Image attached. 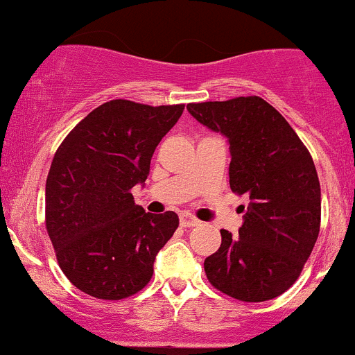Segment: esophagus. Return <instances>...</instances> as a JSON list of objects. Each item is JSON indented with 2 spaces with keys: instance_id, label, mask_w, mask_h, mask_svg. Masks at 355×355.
I'll use <instances>...</instances> for the list:
<instances>
[{
  "instance_id": "34e87169",
  "label": "esophagus",
  "mask_w": 355,
  "mask_h": 355,
  "mask_svg": "<svg viewBox=\"0 0 355 355\" xmlns=\"http://www.w3.org/2000/svg\"><path fill=\"white\" fill-rule=\"evenodd\" d=\"M200 223V221L198 220V218H194V216H191V214H187V213H184V214H180V225L182 227H198V225Z\"/></svg>"
}]
</instances>
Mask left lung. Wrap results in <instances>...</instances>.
Here are the masks:
<instances>
[{
  "label": "left lung",
  "mask_w": 355,
  "mask_h": 355,
  "mask_svg": "<svg viewBox=\"0 0 355 355\" xmlns=\"http://www.w3.org/2000/svg\"><path fill=\"white\" fill-rule=\"evenodd\" d=\"M189 113L230 144V189L247 196L239 237L221 230L220 249L204 261L220 292L263 302L295 284L316 244L321 189L309 151L288 121L259 96L191 103Z\"/></svg>",
  "instance_id": "8db88e82"
}]
</instances>
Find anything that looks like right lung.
<instances>
[{
    "label": "right lung",
    "instance_id": "obj_1",
    "mask_svg": "<svg viewBox=\"0 0 355 355\" xmlns=\"http://www.w3.org/2000/svg\"><path fill=\"white\" fill-rule=\"evenodd\" d=\"M184 108L113 99L60 144L46 180V230L60 268L82 292L120 300L151 280L178 216L146 213L130 191L146 182L156 146Z\"/></svg>",
    "mask_w": 355,
    "mask_h": 355
}]
</instances>
